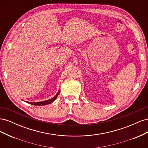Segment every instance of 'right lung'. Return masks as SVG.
Masks as SVG:
<instances>
[{
    "label": "right lung",
    "instance_id": "right-lung-1",
    "mask_svg": "<svg viewBox=\"0 0 148 148\" xmlns=\"http://www.w3.org/2000/svg\"><path fill=\"white\" fill-rule=\"evenodd\" d=\"M60 91H59V92H58V93L57 94V95L52 97V99H49V100H47V101H42V102H27L28 103H29L30 104H32V105H34V106H44V105H46V104H51V103H52V102H53L55 101V99L57 98V96L59 95Z\"/></svg>",
    "mask_w": 148,
    "mask_h": 148
}]
</instances>
